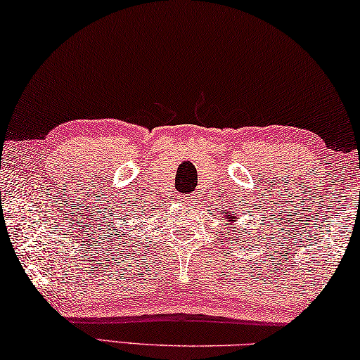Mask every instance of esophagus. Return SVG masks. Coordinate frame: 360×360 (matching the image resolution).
<instances>
[{
	"mask_svg": "<svg viewBox=\"0 0 360 360\" xmlns=\"http://www.w3.org/2000/svg\"><path fill=\"white\" fill-rule=\"evenodd\" d=\"M195 200H197L195 195H184V197H182V202H186V203H192Z\"/></svg>",
	"mask_w": 360,
	"mask_h": 360,
	"instance_id": "34e87169",
	"label": "esophagus"
}]
</instances>
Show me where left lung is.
<instances>
[{
    "label": "left lung",
    "mask_w": 360,
    "mask_h": 360,
    "mask_svg": "<svg viewBox=\"0 0 360 360\" xmlns=\"http://www.w3.org/2000/svg\"><path fill=\"white\" fill-rule=\"evenodd\" d=\"M224 219L227 221L226 226L232 224V222H236V224H237V214H233V213H227V214L224 216ZM240 236H242V233H240ZM232 240H236V237H232ZM232 243H233V242H232Z\"/></svg>",
    "instance_id": "8db88e82"
}]
</instances>
